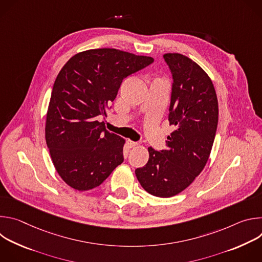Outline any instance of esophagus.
Wrapping results in <instances>:
<instances>
[{
    "label": "esophagus",
    "instance_id": "obj_1",
    "mask_svg": "<svg viewBox=\"0 0 262 262\" xmlns=\"http://www.w3.org/2000/svg\"><path fill=\"white\" fill-rule=\"evenodd\" d=\"M126 144H127V147H128V148H134V147L138 146V143H137V142H134V141H130V140H127V141H126Z\"/></svg>",
    "mask_w": 262,
    "mask_h": 262
}]
</instances>
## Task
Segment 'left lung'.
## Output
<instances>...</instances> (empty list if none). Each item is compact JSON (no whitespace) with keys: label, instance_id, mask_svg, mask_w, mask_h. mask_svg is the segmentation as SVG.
<instances>
[{"label":"left lung","instance_id":"obj_1","mask_svg":"<svg viewBox=\"0 0 262 262\" xmlns=\"http://www.w3.org/2000/svg\"><path fill=\"white\" fill-rule=\"evenodd\" d=\"M173 76L167 149L148 147L147 164L136 169L142 188L156 197H173L204 169L212 148L219 104L215 89L205 70L178 53L164 55Z\"/></svg>","mask_w":262,"mask_h":262}]
</instances>
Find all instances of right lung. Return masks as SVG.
<instances>
[{
	"instance_id": "right-lung-1",
	"label": "right lung",
	"mask_w": 262,
	"mask_h": 262,
	"mask_svg": "<svg viewBox=\"0 0 262 262\" xmlns=\"http://www.w3.org/2000/svg\"><path fill=\"white\" fill-rule=\"evenodd\" d=\"M154 62L116 49L72 56L54 83L46 119V141L59 176L83 192L100 185L123 162L125 140L105 130L106 117L122 81Z\"/></svg>"
}]
</instances>
